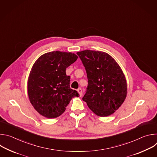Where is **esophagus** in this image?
<instances>
[{"label":"esophagus","mask_w":157,"mask_h":157,"mask_svg":"<svg viewBox=\"0 0 157 157\" xmlns=\"http://www.w3.org/2000/svg\"><path fill=\"white\" fill-rule=\"evenodd\" d=\"M78 93H79V96L80 97H81L82 96V89H81V88H79V89H78Z\"/></svg>","instance_id":"esophagus-1"}]
</instances>
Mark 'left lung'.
Listing matches in <instances>:
<instances>
[{"label":"left lung","instance_id":"obj_1","mask_svg":"<svg viewBox=\"0 0 157 157\" xmlns=\"http://www.w3.org/2000/svg\"><path fill=\"white\" fill-rule=\"evenodd\" d=\"M87 73L88 86L82 100L100 117L114 114L127 94L125 76L116 61L108 53L86 50L77 52Z\"/></svg>","mask_w":157,"mask_h":157}]
</instances>
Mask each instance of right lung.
<instances>
[{
  "label": "right lung",
  "instance_id": "obj_1",
  "mask_svg": "<svg viewBox=\"0 0 157 157\" xmlns=\"http://www.w3.org/2000/svg\"><path fill=\"white\" fill-rule=\"evenodd\" d=\"M78 56L71 52H52L40 56L33 64L27 81L30 103L42 116L53 119L61 116L78 93L70 88V76L66 69Z\"/></svg>",
  "mask_w": 157,
  "mask_h": 157
}]
</instances>
